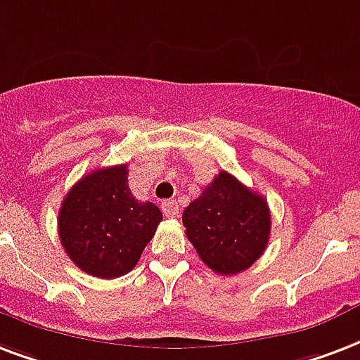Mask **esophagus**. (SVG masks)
Segmentation results:
<instances>
[{
  "instance_id": "obj_1",
  "label": "esophagus",
  "mask_w": 360,
  "mask_h": 360,
  "mask_svg": "<svg viewBox=\"0 0 360 360\" xmlns=\"http://www.w3.org/2000/svg\"><path fill=\"white\" fill-rule=\"evenodd\" d=\"M162 211H164V215L166 217H177L179 215V205L175 204L174 200H166V202H162Z\"/></svg>"
}]
</instances>
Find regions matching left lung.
Wrapping results in <instances>:
<instances>
[{
	"instance_id": "obj_1",
	"label": "left lung",
	"mask_w": 360,
	"mask_h": 360,
	"mask_svg": "<svg viewBox=\"0 0 360 360\" xmlns=\"http://www.w3.org/2000/svg\"><path fill=\"white\" fill-rule=\"evenodd\" d=\"M186 238L207 268L236 276L264 253L271 219L266 200L221 172L183 211Z\"/></svg>"
}]
</instances>
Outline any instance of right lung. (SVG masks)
Instances as JSON below:
<instances>
[{
    "mask_svg": "<svg viewBox=\"0 0 360 360\" xmlns=\"http://www.w3.org/2000/svg\"><path fill=\"white\" fill-rule=\"evenodd\" d=\"M162 213L128 188L126 164L90 172L71 186L58 213V234L77 268L101 279L124 276L153 240Z\"/></svg>",
    "mask_w": 360,
    "mask_h": 360,
    "instance_id": "1",
    "label": "right lung"
}]
</instances>
